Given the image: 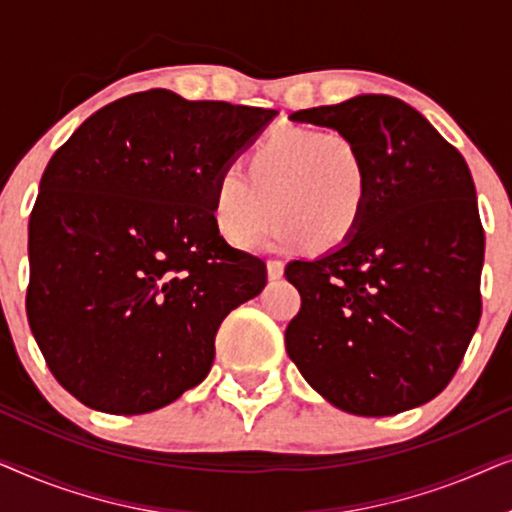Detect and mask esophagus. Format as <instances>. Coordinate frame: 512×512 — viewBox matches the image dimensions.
I'll use <instances>...</instances> for the list:
<instances>
[{
  "label": "esophagus",
  "instance_id": "obj_1",
  "mask_svg": "<svg viewBox=\"0 0 512 512\" xmlns=\"http://www.w3.org/2000/svg\"><path fill=\"white\" fill-rule=\"evenodd\" d=\"M284 275V263L282 261H268V279H279Z\"/></svg>",
  "mask_w": 512,
  "mask_h": 512
}]
</instances>
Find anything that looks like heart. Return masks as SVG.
I'll return each mask as SVG.
<instances>
[{"label":"heart","mask_w":512,"mask_h":512,"mask_svg":"<svg viewBox=\"0 0 512 512\" xmlns=\"http://www.w3.org/2000/svg\"><path fill=\"white\" fill-rule=\"evenodd\" d=\"M275 209L272 244L335 249L359 230L370 202V170L361 146L342 132L272 130L247 151L242 167L216 174L209 212L223 240L249 247Z\"/></svg>","instance_id":"b5f03b06"}]
</instances>
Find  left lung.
<instances>
[{
	"label": "left lung",
	"instance_id": "1",
	"mask_svg": "<svg viewBox=\"0 0 512 512\" xmlns=\"http://www.w3.org/2000/svg\"><path fill=\"white\" fill-rule=\"evenodd\" d=\"M361 146L370 202L359 230L284 275L300 293L286 352L335 408L387 417L429 403L478 328L485 258L466 160L396 97L356 95L289 116Z\"/></svg>",
	"mask_w": 512,
	"mask_h": 512
}]
</instances>
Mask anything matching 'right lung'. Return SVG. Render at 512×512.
<instances>
[{
	"label": "right lung",
	"mask_w": 512,
	"mask_h": 512,
	"mask_svg": "<svg viewBox=\"0 0 512 512\" xmlns=\"http://www.w3.org/2000/svg\"><path fill=\"white\" fill-rule=\"evenodd\" d=\"M275 116L153 88L95 111L48 160L27 319L83 405L144 415L207 377L221 321L268 282L219 235L209 193Z\"/></svg>",
	"instance_id": "right-lung-1"
}]
</instances>
